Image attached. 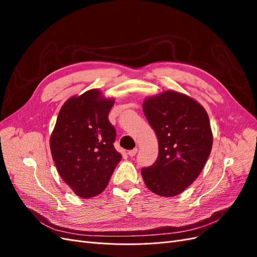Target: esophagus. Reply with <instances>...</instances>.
<instances>
[{"label": "esophagus", "mask_w": 257, "mask_h": 257, "mask_svg": "<svg viewBox=\"0 0 257 257\" xmlns=\"http://www.w3.org/2000/svg\"><path fill=\"white\" fill-rule=\"evenodd\" d=\"M137 151H138V149H137V148H134V149H133V150H130V151L127 152V154L130 155V157H131V158H133V157H135V155H136Z\"/></svg>", "instance_id": "34e87169"}]
</instances>
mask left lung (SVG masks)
Listing matches in <instances>:
<instances>
[{
    "mask_svg": "<svg viewBox=\"0 0 257 257\" xmlns=\"http://www.w3.org/2000/svg\"><path fill=\"white\" fill-rule=\"evenodd\" d=\"M144 113L159 142V157L144 167L147 188L160 196L179 195L203 170L212 148V132L204 107L175 91L149 97Z\"/></svg>",
    "mask_w": 257,
    "mask_h": 257,
    "instance_id": "left-lung-1",
    "label": "left lung"
}]
</instances>
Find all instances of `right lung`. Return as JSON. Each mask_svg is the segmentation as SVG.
<instances>
[{
	"label": "right lung",
	"mask_w": 257,
	"mask_h": 257,
	"mask_svg": "<svg viewBox=\"0 0 257 257\" xmlns=\"http://www.w3.org/2000/svg\"><path fill=\"white\" fill-rule=\"evenodd\" d=\"M113 103L98 90L71 97L62 106L50 137L59 175L82 198L102 193L122 159L113 147L116 133L108 120Z\"/></svg>",
	"instance_id": "1"
}]
</instances>
